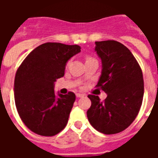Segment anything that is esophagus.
Instances as JSON below:
<instances>
[{"label":"esophagus","mask_w":158,"mask_h":158,"mask_svg":"<svg viewBox=\"0 0 158 158\" xmlns=\"http://www.w3.org/2000/svg\"><path fill=\"white\" fill-rule=\"evenodd\" d=\"M76 97H77V98H83V97H84V94H76Z\"/></svg>","instance_id":"1"}]
</instances>
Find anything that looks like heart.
Returning a JSON list of instances; mask_svg holds the SVG:
<instances>
[{"mask_svg": "<svg viewBox=\"0 0 158 158\" xmlns=\"http://www.w3.org/2000/svg\"><path fill=\"white\" fill-rule=\"evenodd\" d=\"M91 59H93V58H92V57H87L86 58V60H91ZM69 64V61H68L67 62V64H66V65H68V64Z\"/></svg>", "mask_w": 158, "mask_h": 158, "instance_id": "b5f03b06", "label": "heart"}]
</instances>
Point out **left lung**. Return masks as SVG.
I'll return each mask as SVG.
<instances>
[{"label":"left lung","mask_w":158,"mask_h":158,"mask_svg":"<svg viewBox=\"0 0 158 158\" xmlns=\"http://www.w3.org/2000/svg\"><path fill=\"white\" fill-rule=\"evenodd\" d=\"M102 60V74L96 87L107 94L104 101L89 95L91 106L87 116L93 127L105 135L128 128L139 111L143 98V78L139 64L129 49L114 40L95 43Z\"/></svg>","instance_id":"obj_1"}]
</instances>
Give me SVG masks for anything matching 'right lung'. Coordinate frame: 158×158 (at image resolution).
Segmentation results:
<instances>
[{"label": "right lung", "instance_id": "right-lung-1", "mask_svg": "<svg viewBox=\"0 0 158 158\" xmlns=\"http://www.w3.org/2000/svg\"><path fill=\"white\" fill-rule=\"evenodd\" d=\"M80 52L78 45L47 43L27 56L15 78V102L27 127L42 136H54L67 125L75 94L56 96L54 84L64 76L67 61Z\"/></svg>", "mask_w": 158, "mask_h": 158}]
</instances>
